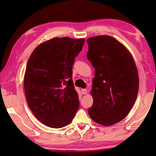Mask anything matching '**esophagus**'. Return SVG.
<instances>
[{"mask_svg":"<svg viewBox=\"0 0 156 156\" xmlns=\"http://www.w3.org/2000/svg\"><path fill=\"white\" fill-rule=\"evenodd\" d=\"M81 91H82V94H86L87 93V90L86 89H83L81 90Z\"/></svg>","mask_w":156,"mask_h":156,"instance_id":"obj_1","label":"esophagus"}]
</instances>
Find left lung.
I'll use <instances>...</instances> for the list:
<instances>
[{"label": "left lung", "mask_w": 156, "mask_h": 156, "mask_svg": "<svg viewBox=\"0 0 156 156\" xmlns=\"http://www.w3.org/2000/svg\"><path fill=\"white\" fill-rule=\"evenodd\" d=\"M88 60L95 69L88 113L95 122L111 126L123 120L135 103L139 89L138 69L128 49L110 36L88 38Z\"/></svg>", "instance_id": "obj_1"}]
</instances>
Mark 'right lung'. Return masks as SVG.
Wrapping results in <instances>:
<instances>
[{"instance_id":"add662e5","label":"right lung","mask_w":156,"mask_h":156,"mask_svg":"<svg viewBox=\"0 0 156 156\" xmlns=\"http://www.w3.org/2000/svg\"><path fill=\"white\" fill-rule=\"evenodd\" d=\"M84 43V38L50 39L39 44L28 60L24 76L26 100L35 117L49 127L68 125L79 109L72 67Z\"/></svg>"}]
</instances>
